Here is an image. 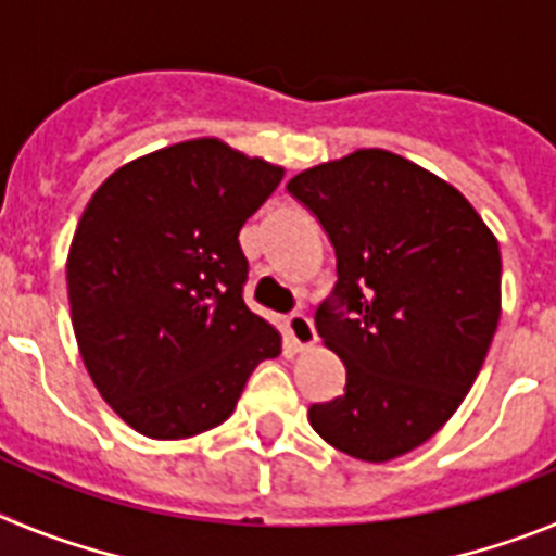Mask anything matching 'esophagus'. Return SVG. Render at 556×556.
I'll use <instances>...</instances> for the list:
<instances>
[{"instance_id":"esophagus-1","label":"esophagus","mask_w":556,"mask_h":556,"mask_svg":"<svg viewBox=\"0 0 556 556\" xmlns=\"http://www.w3.org/2000/svg\"><path fill=\"white\" fill-rule=\"evenodd\" d=\"M283 333H287V342L294 351H306V348L314 345V339H317L314 323L301 312L289 314L287 323H283Z\"/></svg>"}]
</instances>
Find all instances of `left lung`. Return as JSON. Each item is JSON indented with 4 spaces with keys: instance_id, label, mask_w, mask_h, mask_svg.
I'll use <instances>...</instances> for the list:
<instances>
[{
    "instance_id": "obj_1",
    "label": "left lung",
    "mask_w": 556,
    "mask_h": 556,
    "mask_svg": "<svg viewBox=\"0 0 556 556\" xmlns=\"http://www.w3.org/2000/svg\"><path fill=\"white\" fill-rule=\"evenodd\" d=\"M287 189L337 253L314 326L348 384L308 406V424L353 459L409 454L448 424L484 365L501 317L498 239L459 189L390 150L317 164Z\"/></svg>"
}]
</instances>
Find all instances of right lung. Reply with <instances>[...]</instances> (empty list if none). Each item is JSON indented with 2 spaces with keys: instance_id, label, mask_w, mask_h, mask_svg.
<instances>
[{
  "instance_id": "obj_1",
  "label": "right lung",
  "mask_w": 556,
  "mask_h": 556,
  "mask_svg": "<svg viewBox=\"0 0 556 556\" xmlns=\"http://www.w3.org/2000/svg\"><path fill=\"white\" fill-rule=\"evenodd\" d=\"M283 166L191 139L119 166L94 191L66 258L88 376L130 429L186 440L225 424L281 333L242 301L239 230Z\"/></svg>"
}]
</instances>
